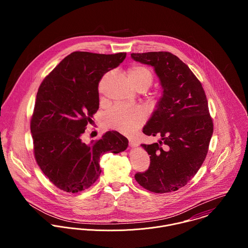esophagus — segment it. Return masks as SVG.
Returning <instances> with one entry per match:
<instances>
[{"mask_svg": "<svg viewBox=\"0 0 248 248\" xmlns=\"http://www.w3.org/2000/svg\"><path fill=\"white\" fill-rule=\"evenodd\" d=\"M129 144H130V146H131L132 148H135V147H138V146H139V143L136 141V140H129Z\"/></svg>", "mask_w": 248, "mask_h": 248, "instance_id": "34e87169", "label": "esophagus"}]
</instances>
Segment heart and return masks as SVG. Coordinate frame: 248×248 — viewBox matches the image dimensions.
Returning a JSON list of instances; mask_svg holds the SVG:
<instances>
[{
  "mask_svg": "<svg viewBox=\"0 0 248 248\" xmlns=\"http://www.w3.org/2000/svg\"><path fill=\"white\" fill-rule=\"evenodd\" d=\"M130 83L136 90L145 91L153 82V73L142 66H133L127 71ZM145 119V112L140 107H113L106 115L107 126L110 129L130 135L138 130Z\"/></svg>",
  "mask_w": 248,
  "mask_h": 248,
  "instance_id": "b5f03b06",
  "label": "heart"
}]
</instances>
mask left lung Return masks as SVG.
<instances>
[{
    "mask_svg": "<svg viewBox=\"0 0 248 248\" xmlns=\"http://www.w3.org/2000/svg\"><path fill=\"white\" fill-rule=\"evenodd\" d=\"M152 66L159 78L162 96L143 128L157 143L141 144L150 155L145 173L136 180L153 193H169L185 186L202 165L213 135V121L202 83L177 56L167 51L132 53Z\"/></svg>",
    "mask_w": 248,
    "mask_h": 248,
    "instance_id": "left-lung-1",
    "label": "left lung"
}]
</instances>
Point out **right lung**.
Listing matches in <instances>:
<instances>
[{
	"instance_id": "obj_1",
	"label": "right lung",
	"mask_w": 248,
	"mask_h": 248,
	"mask_svg": "<svg viewBox=\"0 0 248 248\" xmlns=\"http://www.w3.org/2000/svg\"><path fill=\"white\" fill-rule=\"evenodd\" d=\"M125 58L126 52L74 51L38 89L31 121L36 161L45 176L65 192L88 189L101 174L100 156L128 147V140L116 131H108L90 144L81 140L99 108L100 80Z\"/></svg>"
}]
</instances>
